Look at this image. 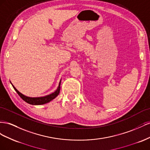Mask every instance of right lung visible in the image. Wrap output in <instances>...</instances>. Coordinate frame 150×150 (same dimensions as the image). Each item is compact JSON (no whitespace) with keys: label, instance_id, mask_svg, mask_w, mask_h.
Returning <instances> with one entry per match:
<instances>
[{"label":"right lung","instance_id":"right-lung-1","mask_svg":"<svg viewBox=\"0 0 150 150\" xmlns=\"http://www.w3.org/2000/svg\"><path fill=\"white\" fill-rule=\"evenodd\" d=\"M60 84H61V81L59 82V86L57 90L54 92H53L51 94H50L48 96H46L45 97H29L25 96L23 95V94L20 93L18 90L14 87L13 85L12 84V87H13L16 92L18 93V95L21 97V99L24 100L25 102H27V103L29 104H32V105H41V104L48 103V102H49L50 101L54 99V98L58 95L59 93V91H60Z\"/></svg>","mask_w":150,"mask_h":150}]
</instances>
